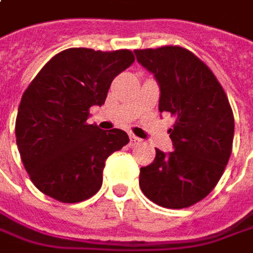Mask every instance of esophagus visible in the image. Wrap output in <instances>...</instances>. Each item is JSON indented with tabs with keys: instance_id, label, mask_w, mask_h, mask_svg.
I'll list each match as a JSON object with an SVG mask.
<instances>
[{
	"instance_id": "1",
	"label": "esophagus",
	"mask_w": 253,
	"mask_h": 253,
	"mask_svg": "<svg viewBox=\"0 0 253 253\" xmlns=\"http://www.w3.org/2000/svg\"><path fill=\"white\" fill-rule=\"evenodd\" d=\"M142 143V139L140 137H137V136H130V146H137V144H140Z\"/></svg>"
}]
</instances>
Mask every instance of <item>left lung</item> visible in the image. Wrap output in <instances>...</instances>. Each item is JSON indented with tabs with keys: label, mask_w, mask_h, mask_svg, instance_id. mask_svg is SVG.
Returning <instances> with one entry per match:
<instances>
[{
	"label": "left lung",
	"mask_w": 253,
	"mask_h": 253,
	"mask_svg": "<svg viewBox=\"0 0 253 253\" xmlns=\"http://www.w3.org/2000/svg\"><path fill=\"white\" fill-rule=\"evenodd\" d=\"M136 60L160 86V113L176 117L169 137L173 151L156 149L154 161L140 168L139 186L150 201L182 210L210 194L229 163L234 117L216 77L180 46L136 49Z\"/></svg>",
	"instance_id": "1"
}]
</instances>
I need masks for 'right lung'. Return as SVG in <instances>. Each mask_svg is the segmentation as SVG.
I'll use <instances>...</instances> for the list:
<instances>
[{"mask_svg":"<svg viewBox=\"0 0 253 253\" xmlns=\"http://www.w3.org/2000/svg\"><path fill=\"white\" fill-rule=\"evenodd\" d=\"M135 62L128 49L70 48L53 56L24 90L16 117V143L36 187L60 203L95 196L106 160L129 142L123 129L86 124L113 80Z\"/></svg>","mask_w":253,"mask_h":253,"instance_id":"add662e5","label":"right lung"}]
</instances>
